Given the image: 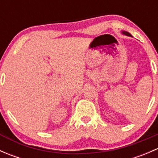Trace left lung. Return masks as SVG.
I'll use <instances>...</instances> for the list:
<instances>
[{"mask_svg":"<svg viewBox=\"0 0 158 158\" xmlns=\"http://www.w3.org/2000/svg\"><path fill=\"white\" fill-rule=\"evenodd\" d=\"M122 33H123L124 35H126V36H132L131 35L130 33H129L128 32H127V31H122Z\"/></svg>","mask_w":158,"mask_h":158,"instance_id":"left-lung-1","label":"left lung"}]
</instances>
